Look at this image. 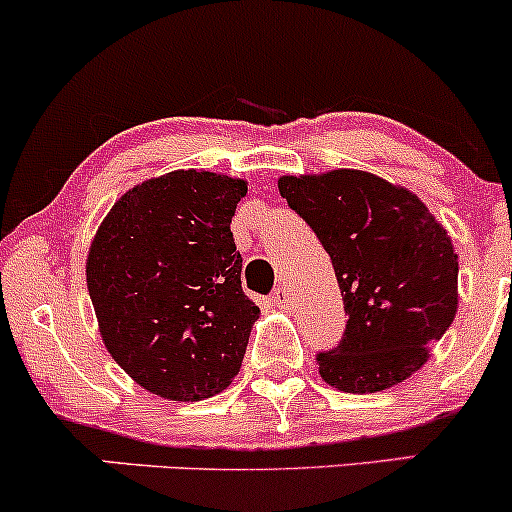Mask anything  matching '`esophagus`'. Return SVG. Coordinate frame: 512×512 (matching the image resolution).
Here are the masks:
<instances>
[{
    "mask_svg": "<svg viewBox=\"0 0 512 512\" xmlns=\"http://www.w3.org/2000/svg\"><path fill=\"white\" fill-rule=\"evenodd\" d=\"M272 301H274V305L279 310H289L291 308V293H289V289H286V286H279V289L272 293Z\"/></svg>",
    "mask_w": 512,
    "mask_h": 512,
    "instance_id": "obj_1",
    "label": "esophagus"
}]
</instances>
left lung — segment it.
Returning a JSON list of instances; mask_svg holds the SVG:
<instances>
[{
    "instance_id": "1",
    "label": "left lung",
    "mask_w": 512,
    "mask_h": 512,
    "mask_svg": "<svg viewBox=\"0 0 512 512\" xmlns=\"http://www.w3.org/2000/svg\"><path fill=\"white\" fill-rule=\"evenodd\" d=\"M281 197L320 238L349 313L342 342L317 354L327 385L368 395L404 383L457 313V255L414 192L366 170L284 175Z\"/></svg>"
}]
</instances>
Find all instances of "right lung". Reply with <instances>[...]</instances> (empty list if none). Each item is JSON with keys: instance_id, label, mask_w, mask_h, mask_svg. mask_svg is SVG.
Listing matches in <instances>:
<instances>
[{"instance_id": "add662e5", "label": "right lung", "mask_w": 512, "mask_h": 512, "mask_svg": "<svg viewBox=\"0 0 512 512\" xmlns=\"http://www.w3.org/2000/svg\"><path fill=\"white\" fill-rule=\"evenodd\" d=\"M245 195L240 178L173 170L125 192L93 236L86 286L105 349L158 397L199 402L238 375L260 317L231 233Z\"/></svg>"}]
</instances>
